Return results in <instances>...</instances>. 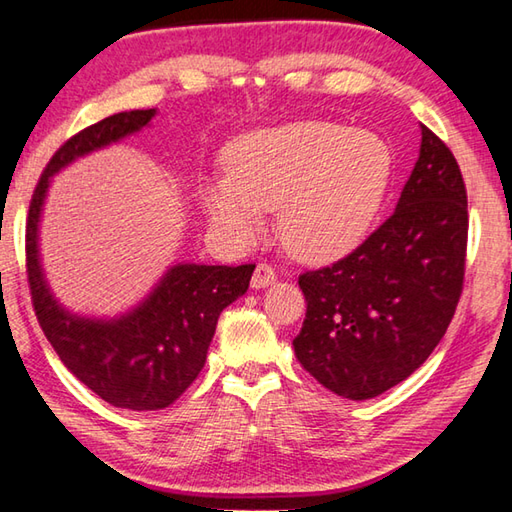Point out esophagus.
I'll list each match as a JSON object with an SVG mask.
<instances>
[{
	"label": "esophagus",
	"mask_w": 512,
	"mask_h": 512,
	"mask_svg": "<svg viewBox=\"0 0 512 512\" xmlns=\"http://www.w3.org/2000/svg\"><path fill=\"white\" fill-rule=\"evenodd\" d=\"M277 279V270L270 266V264H257L255 273H253V279H250V286L253 288H266L270 286Z\"/></svg>",
	"instance_id": "1"
}]
</instances>
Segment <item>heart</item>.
<instances>
[{
  "label": "heart",
  "mask_w": 512,
  "mask_h": 512,
  "mask_svg": "<svg viewBox=\"0 0 512 512\" xmlns=\"http://www.w3.org/2000/svg\"><path fill=\"white\" fill-rule=\"evenodd\" d=\"M226 177L204 186V208L237 242L259 235L279 208V237L304 262H333L373 226L393 175L379 135L330 122H293L235 137Z\"/></svg>",
  "instance_id": "b5f03b06"
}]
</instances>
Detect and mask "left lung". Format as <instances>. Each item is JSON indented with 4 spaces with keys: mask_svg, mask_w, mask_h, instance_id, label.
<instances>
[{
    "mask_svg": "<svg viewBox=\"0 0 512 512\" xmlns=\"http://www.w3.org/2000/svg\"><path fill=\"white\" fill-rule=\"evenodd\" d=\"M468 197L450 148L422 126L395 213L339 262L306 270L295 355L324 388L370 399L404 382L444 337L464 288Z\"/></svg>",
    "mask_w": 512,
    "mask_h": 512,
    "instance_id": "8db88e82",
    "label": "left lung"
}]
</instances>
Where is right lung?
I'll use <instances>...</instances> for the list:
<instances>
[{
  "instance_id": "1",
  "label": "right lung",
  "mask_w": 512,
  "mask_h": 512,
  "mask_svg": "<svg viewBox=\"0 0 512 512\" xmlns=\"http://www.w3.org/2000/svg\"><path fill=\"white\" fill-rule=\"evenodd\" d=\"M153 115L155 108L110 115L59 146L33 190L26 219V275L39 326L79 382L104 402L128 410L166 408L195 382L219 313L246 293L255 270V264L173 266L146 302L113 322L70 315L50 295L37 253V224L50 175L144 128Z\"/></svg>"
}]
</instances>
